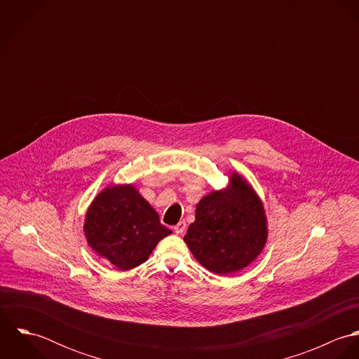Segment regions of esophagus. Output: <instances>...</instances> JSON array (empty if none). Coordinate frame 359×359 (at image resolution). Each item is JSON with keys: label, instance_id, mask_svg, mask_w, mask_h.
<instances>
[{"label": "esophagus", "instance_id": "esophagus-1", "mask_svg": "<svg viewBox=\"0 0 359 359\" xmlns=\"http://www.w3.org/2000/svg\"><path fill=\"white\" fill-rule=\"evenodd\" d=\"M185 229H187V222H185V221H181V222H178V224L174 226V231H175V233H178V235H182V233L185 232Z\"/></svg>", "mask_w": 359, "mask_h": 359}]
</instances>
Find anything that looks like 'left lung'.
Segmentation results:
<instances>
[{
    "label": "left lung",
    "instance_id": "8db88e82",
    "mask_svg": "<svg viewBox=\"0 0 359 359\" xmlns=\"http://www.w3.org/2000/svg\"><path fill=\"white\" fill-rule=\"evenodd\" d=\"M268 221L264 203L252 184L231 171L225 188L211 191L196 205L195 221L184 242L208 271L236 273L249 266L265 248Z\"/></svg>",
    "mask_w": 359,
    "mask_h": 359
}]
</instances>
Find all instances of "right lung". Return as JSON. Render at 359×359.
<instances>
[{
    "label": "right lung",
    "mask_w": 359,
    "mask_h": 359,
    "mask_svg": "<svg viewBox=\"0 0 359 359\" xmlns=\"http://www.w3.org/2000/svg\"><path fill=\"white\" fill-rule=\"evenodd\" d=\"M88 246L120 271L144 264L172 233L133 184H110L87 208L83 226Z\"/></svg>",
    "instance_id": "right-lung-1"
}]
</instances>
